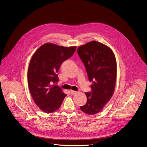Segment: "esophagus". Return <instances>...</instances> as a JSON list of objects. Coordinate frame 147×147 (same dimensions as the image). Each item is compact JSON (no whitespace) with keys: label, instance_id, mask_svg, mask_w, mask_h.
Returning <instances> with one entry per match:
<instances>
[{"label":"esophagus","instance_id":"esophagus-1","mask_svg":"<svg viewBox=\"0 0 147 147\" xmlns=\"http://www.w3.org/2000/svg\"><path fill=\"white\" fill-rule=\"evenodd\" d=\"M77 92V91H73V90H71V91H70V94H71V95H74V94H76Z\"/></svg>","mask_w":147,"mask_h":147}]
</instances>
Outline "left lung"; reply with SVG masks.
Instances as JSON below:
<instances>
[{
    "label": "left lung",
    "mask_w": 147,
    "mask_h": 147,
    "mask_svg": "<svg viewBox=\"0 0 147 147\" xmlns=\"http://www.w3.org/2000/svg\"><path fill=\"white\" fill-rule=\"evenodd\" d=\"M86 67L88 80L92 82L91 91L86 92L87 101L81 110L92 115L99 113L112 98L116 80V60L108 47L93 40L77 49Z\"/></svg>",
    "instance_id": "8db88e82"
}]
</instances>
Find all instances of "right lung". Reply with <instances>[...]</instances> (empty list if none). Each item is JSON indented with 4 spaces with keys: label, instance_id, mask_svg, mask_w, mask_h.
Listing matches in <instances>:
<instances>
[{
    "label": "right lung",
    "instance_id": "right-lung-1",
    "mask_svg": "<svg viewBox=\"0 0 147 147\" xmlns=\"http://www.w3.org/2000/svg\"><path fill=\"white\" fill-rule=\"evenodd\" d=\"M76 47H64L47 43L33 55L28 70V84L38 108L47 113L55 112L66 96L56 84L61 63L73 56Z\"/></svg>",
    "mask_w": 147,
    "mask_h": 147
}]
</instances>
